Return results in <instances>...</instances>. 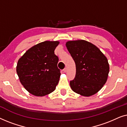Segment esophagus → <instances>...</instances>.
<instances>
[{
  "label": "esophagus",
  "mask_w": 127,
  "mask_h": 127,
  "mask_svg": "<svg viewBox=\"0 0 127 127\" xmlns=\"http://www.w3.org/2000/svg\"><path fill=\"white\" fill-rule=\"evenodd\" d=\"M66 70H67V69H66V68H65V69H63V72H64V73L66 72Z\"/></svg>",
  "instance_id": "34e87169"
}]
</instances>
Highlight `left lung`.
Masks as SVG:
<instances>
[{
	"mask_svg": "<svg viewBox=\"0 0 127 127\" xmlns=\"http://www.w3.org/2000/svg\"><path fill=\"white\" fill-rule=\"evenodd\" d=\"M66 47L76 64V76L70 81L74 93L90 96L106 82L109 64L106 57L93 43L84 40L67 41Z\"/></svg>",
	"mask_w": 127,
	"mask_h": 127,
	"instance_id": "1",
	"label": "left lung"
}]
</instances>
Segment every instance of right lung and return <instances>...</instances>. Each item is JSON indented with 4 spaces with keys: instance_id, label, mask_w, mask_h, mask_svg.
<instances>
[{
    "instance_id": "right-lung-1",
    "label": "right lung",
    "mask_w": 127,
    "mask_h": 127,
    "mask_svg": "<svg viewBox=\"0 0 127 127\" xmlns=\"http://www.w3.org/2000/svg\"><path fill=\"white\" fill-rule=\"evenodd\" d=\"M59 43V41L48 40L38 43L18 60L16 70L19 79L32 95L44 96L56 88L61 73L54 50Z\"/></svg>"
}]
</instances>
